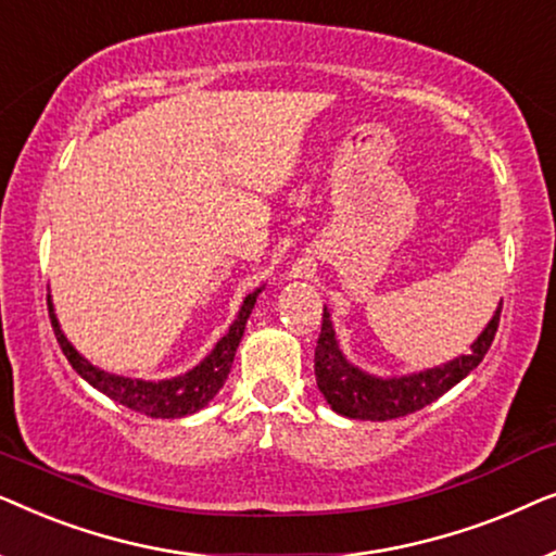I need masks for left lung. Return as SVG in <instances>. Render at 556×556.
Here are the masks:
<instances>
[{"instance_id":"8db88e82","label":"left lung","mask_w":556,"mask_h":556,"mask_svg":"<svg viewBox=\"0 0 556 556\" xmlns=\"http://www.w3.org/2000/svg\"><path fill=\"white\" fill-rule=\"evenodd\" d=\"M504 306V303H501ZM501 306L485 331L470 346V354H463L451 364L443 367L420 371V375L402 377V379H375L364 371L354 369L344 356H341L329 314L324 308L321 333H318L316 352H314V371L316 384L324 392L329 405L339 415L354 417V420H394V417H405L415 409H422L430 402H435L440 394H445L451 387L468 377L478 364L483 362L485 352L493 344V337L498 331Z\"/></svg>"}]
</instances>
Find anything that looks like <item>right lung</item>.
I'll list each match as a JSON object with an SVG mask.
<instances>
[{
    "label": "right lung",
    "instance_id": "obj_1",
    "mask_svg": "<svg viewBox=\"0 0 556 556\" xmlns=\"http://www.w3.org/2000/svg\"><path fill=\"white\" fill-rule=\"evenodd\" d=\"M257 293L261 291L250 293L248 299L242 301V308L238 318H235V324L230 326V331L217 341V346L212 349V354L200 364V367H194L192 371H187V375L181 377L164 379V382H143V379L116 377V375H109V371L96 369L93 364L83 359V356L67 344V339L63 337V331H60L58 326V318L52 314L50 295H48V311H50V324H52V331H55L60 349H63V354L67 356V362H71V367L78 371L88 384H93L98 392L105 394V397L116 400L118 405L136 409V413L141 415L185 417L207 405V402L219 392V387L225 384V379L232 369V359H235V352H238L242 331H245L248 316L255 306Z\"/></svg>",
    "mask_w": 556,
    "mask_h": 556
}]
</instances>
